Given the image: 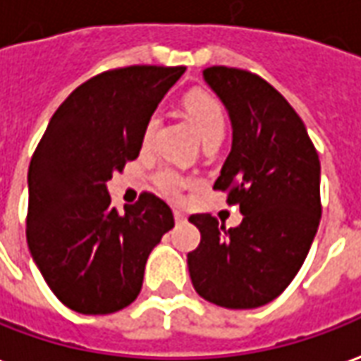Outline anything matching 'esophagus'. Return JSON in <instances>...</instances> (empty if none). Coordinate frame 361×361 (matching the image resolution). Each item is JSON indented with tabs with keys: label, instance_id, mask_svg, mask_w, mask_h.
Segmentation results:
<instances>
[{
	"label": "esophagus",
	"instance_id": "34e87169",
	"mask_svg": "<svg viewBox=\"0 0 361 361\" xmlns=\"http://www.w3.org/2000/svg\"><path fill=\"white\" fill-rule=\"evenodd\" d=\"M173 219H176V223L181 224L188 221V216H185V213L183 211H180V209H173Z\"/></svg>",
	"mask_w": 361,
	"mask_h": 361
}]
</instances>
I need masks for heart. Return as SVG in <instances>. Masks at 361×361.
<instances>
[{"label": "heart", "instance_id": "b5f03b06", "mask_svg": "<svg viewBox=\"0 0 361 361\" xmlns=\"http://www.w3.org/2000/svg\"><path fill=\"white\" fill-rule=\"evenodd\" d=\"M185 109H188L189 117L195 123V127L199 128L203 140L213 137V135H221V133L224 135L226 121H224L223 107L211 93L203 92V90L189 92L188 97H185ZM156 128H158V117L152 115V117H148L145 130H142V146L145 148L152 145ZM154 181L158 189L162 193H166L168 197H180V193L188 185V180L173 168H162L160 172L156 173Z\"/></svg>", "mask_w": 361, "mask_h": 361}]
</instances>
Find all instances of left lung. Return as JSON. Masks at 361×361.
<instances>
[{
	"mask_svg": "<svg viewBox=\"0 0 361 361\" xmlns=\"http://www.w3.org/2000/svg\"><path fill=\"white\" fill-rule=\"evenodd\" d=\"M233 125V146L215 189L244 215L234 228L189 216L201 242L188 254L191 283L224 309H256L283 293L303 266L321 223V162L301 117L259 75L203 70Z\"/></svg>",
	"mask_w": 361,
	"mask_h": 361,
	"instance_id": "1",
	"label": "left lung"
}]
</instances>
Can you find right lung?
<instances>
[{"mask_svg":"<svg viewBox=\"0 0 361 361\" xmlns=\"http://www.w3.org/2000/svg\"><path fill=\"white\" fill-rule=\"evenodd\" d=\"M183 72L128 66L87 80L58 107L32 154L29 250L72 311L109 314L133 303L150 252L173 228L172 209L152 193L121 215L107 181L137 158L146 121Z\"/></svg>","mask_w":361,"mask_h":361,"instance_id":"1","label":"right lung"}]
</instances>
